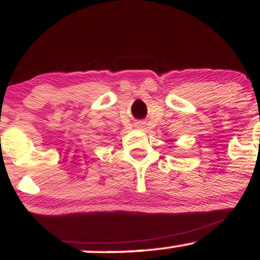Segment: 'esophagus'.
<instances>
[{
  "label": "esophagus",
  "instance_id": "1",
  "mask_svg": "<svg viewBox=\"0 0 260 260\" xmlns=\"http://www.w3.org/2000/svg\"><path fill=\"white\" fill-rule=\"evenodd\" d=\"M134 127H136V129H143V128H144V123H143V122H137V123L134 124Z\"/></svg>",
  "mask_w": 260,
  "mask_h": 260
}]
</instances>
